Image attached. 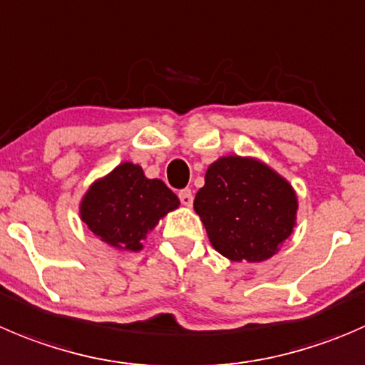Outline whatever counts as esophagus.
<instances>
[{"label": "esophagus", "mask_w": 365, "mask_h": 365, "mask_svg": "<svg viewBox=\"0 0 365 365\" xmlns=\"http://www.w3.org/2000/svg\"><path fill=\"white\" fill-rule=\"evenodd\" d=\"M180 201H182L183 207H192V201H194L192 190L190 189L182 190V192H180Z\"/></svg>", "instance_id": "esophagus-1"}]
</instances>
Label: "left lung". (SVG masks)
Instances as JSON below:
<instances>
[{
	"mask_svg": "<svg viewBox=\"0 0 365 365\" xmlns=\"http://www.w3.org/2000/svg\"><path fill=\"white\" fill-rule=\"evenodd\" d=\"M194 210L217 253L232 262H264L294 232L298 196L265 162L226 155L208 165Z\"/></svg>",
	"mask_w": 365,
	"mask_h": 365,
	"instance_id": "8db88e82",
	"label": "left lung"
}]
</instances>
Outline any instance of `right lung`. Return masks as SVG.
<instances>
[{
    "mask_svg": "<svg viewBox=\"0 0 365 365\" xmlns=\"http://www.w3.org/2000/svg\"><path fill=\"white\" fill-rule=\"evenodd\" d=\"M180 200L162 180L148 178L143 168L121 162L94 180L80 201V219L103 244L119 253H139L148 233Z\"/></svg>",
    "mask_w": 365,
    "mask_h": 365,
    "instance_id": "1",
    "label": "right lung"
}]
</instances>
